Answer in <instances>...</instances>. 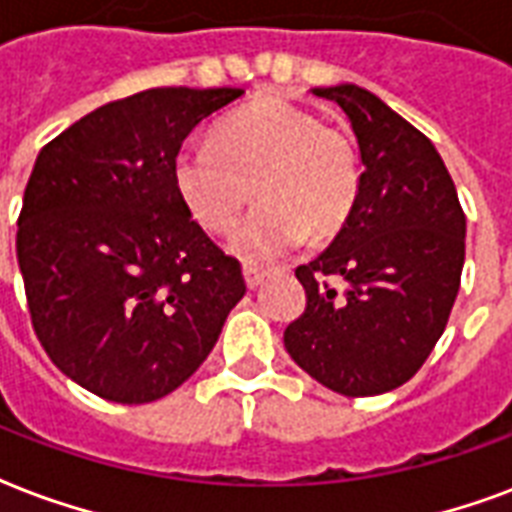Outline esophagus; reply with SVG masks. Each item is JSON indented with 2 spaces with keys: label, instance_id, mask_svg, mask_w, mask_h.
Returning <instances> with one entry per match:
<instances>
[{
  "label": "esophagus",
  "instance_id": "obj_1",
  "mask_svg": "<svg viewBox=\"0 0 512 512\" xmlns=\"http://www.w3.org/2000/svg\"><path fill=\"white\" fill-rule=\"evenodd\" d=\"M265 276H268V271H263V268H255V265H244V282H247L249 290H257V287L265 282Z\"/></svg>",
  "mask_w": 512,
  "mask_h": 512
}]
</instances>
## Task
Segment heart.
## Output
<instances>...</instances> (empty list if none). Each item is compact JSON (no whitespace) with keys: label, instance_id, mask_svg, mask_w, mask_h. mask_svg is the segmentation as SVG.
Listing matches in <instances>:
<instances>
[{"label":"heart","instance_id":"obj_1","mask_svg":"<svg viewBox=\"0 0 512 512\" xmlns=\"http://www.w3.org/2000/svg\"><path fill=\"white\" fill-rule=\"evenodd\" d=\"M171 185L212 233H228L255 193L260 206L233 230L230 252L268 263L306 236L330 239L346 225L360 195V166L343 131L292 101L263 96L222 117L209 144L177 150Z\"/></svg>","mask_w":512,"mask_h":512}]
</instances>
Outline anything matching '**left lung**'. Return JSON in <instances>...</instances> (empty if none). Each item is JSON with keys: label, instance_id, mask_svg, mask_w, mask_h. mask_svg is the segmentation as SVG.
Masks as SVG:
<instances>
[{"label": "left lung", "instance_id": "obj_1", "mask_svg": "<svg viewBox=\"0 0 512 512\" xmlns=\"http://www.w3.org/2000/svg\"><path fill=\"white\" fill-rule=\"evenodd\" d=\"M311 93L349 117L360 195L333 244L298 265L308 303L284 346L338 395H384L424 365L446 330L462 279L464 212L435 144L376 93L351 83Z\"/></svg>", "mask_w": 512, "mask_h": 512}]
</instances>
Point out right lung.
Instances as JSON below:
<instances>
[{
  "label": "right lung",
  "instance_id": "right-lung-1",
  "mask_svg": "<svg viewBox=\"0 0 512 512\" xmlns=\"http://www.w3.org/2000/svg\"><path fill=\"white\" fill-rule=\"evenodd\" d=\"M241 93L150 88L39 150L15 239L31 322L56 368L109 403L185 384L247 292L171 185L187 134Z\"/></svg>",
  "mask_w": 512,
  "mask_h": 512
}]
</instances>
